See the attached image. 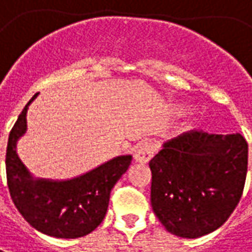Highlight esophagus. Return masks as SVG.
I'll return each mask as SVG.
<instances>
[{
	"mask_svg": "<svg viewBox=\"0 0 252 252\" xmlns=\"http://www.w3.org/2000/svg\"><path fill=\"white\" fill-rule=\"evenodd\" d=\"M155 144L144 141L137 147L136 154H134V160L137 163H148L152 159V156L155 155Z\"/></svg>",
	"mask_w": 252,
	"mask_h": 252,
	"instance_id": "34e87169",
	"label": "esophagus"
}]
</instances>
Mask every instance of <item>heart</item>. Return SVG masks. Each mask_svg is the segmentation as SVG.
<instances>
[{"mask_svg":"<svg viewBox=\"0 0 252 252\" xmlns=\"http://www.w3.org/2000/svg\"><path fill=\"white\" fill-rule=\"evenodd\" d=\"M184 111H185V109H184V107H178V108H176L177 114H182Z\"/></svg>","mask_w":252,"mask_h":252,"instance_id":"1","label":"heart"}]
</instances>
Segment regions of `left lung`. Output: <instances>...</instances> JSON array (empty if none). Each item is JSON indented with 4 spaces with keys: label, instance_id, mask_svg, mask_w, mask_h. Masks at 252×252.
<instances>
[{
    "label": "left lung",
    "instance_id": "1",
    "mask_svg": "<svg viewBox=\"0 0 252 252\" xmlns=\"http://www.w3.org/2000/svg\"><path fill=\"white\" fill-rule=\"evenodd\" d=\"M249 144L240 133L192 130L151 159V204L173 235L196 239L223 225L243 195Z\"/></svg>",
    "mask_w": 252,
    "mask_h": 252
}]
</instances>
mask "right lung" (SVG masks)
<instances>
[{"mask_svg": "<svg viewBox=\"0 0 252 252\" xmlns=\"http://www.w3.org/2000/svg\"><path fill=\"white\" fill-rule=\"evenodd\" d=\"M36 96L26 104L8 138L5 164L10 197L24 220L41 233L59 239L82 237L103 222L111 189L129 169L131 155L116 156L72 180H35L19 159L16 144L27 130V109Z\"/></svg>", "mask_w": 252, "mask_h": 252, "instance_id": "1", "label": "right lung"}]
</instances>
